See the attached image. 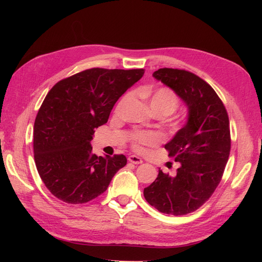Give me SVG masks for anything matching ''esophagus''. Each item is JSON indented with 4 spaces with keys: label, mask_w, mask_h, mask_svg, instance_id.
<instances>
[{
    "label": "esophagus",
    "mask_w": 262,
    "mask_h": 262,
    "mask_svg": "<svg viewBox=\"0 0 262 262\" xmlns=\"http://www.w3.org/2000/svg\"><path fill=\"white\" fill-rule=\"evenodd\" d=\"M128 161L130 163H132V164H136V165H139V164L143 163V161H142L139 156H136V155H130L128 157Z\"/></svg>",
    "instance_id": "34e87169"
}]
</instances>
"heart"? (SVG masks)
I'll return each mask as SVG.
<instances>
[{"mask_svg":"<svg viewBox=\"0 0 262 262\" xmlns=\"http://www.w3.org/2000/svg\"><path fill=\"white\" fill-rule=\"evenodd\" d=\"M138 93L141 97L146 99L149 107L152 108L156 115H161L163 117L169 116L173 114L180 106V99L178 95L170 90L169 87L162 86L157 89H152L149 86H142L138 90ZM132 98L131 93H125L123 96L119 99L116 105L115 112L119 114L128 104ZM172 126L178 128L179 124L173 122ZM132 147L137 150H142L144 146H153L158 143V138L154 133L150 132H136L131 136Z\"/></svg>","mask_w":262,"mask_h":262,"instance_id":"b5f03b06","label":"heart"}]
</instances>
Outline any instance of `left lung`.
Listing matches in <instances>:
<instances>
[{
  "label": "left lung",
  "mask_w": 262,
  "mask_h": 262,
  "mask_svg": "<svg viewBox=\"0 0 262 262\" xmlns=\"http://www.w3.org/2000/svg\"><path fill=\"white\" fill-rule=\"evenodd\" d=\"M153 76L186 102L189 118L165 145L168 156L180 165L176 175L160 169L143 193L145 200L160 212L186 215L210 199L223 176L231 152L228 115L215 91L194 73L163 68Z\"/></svg>",
  "instance_id": "obj_1"
}]
</instances>
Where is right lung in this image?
<instances>
[{
  "instance_id": "right-lung-1",
  "label": "right lung",
  "mask_w": 262,
  "mask_h": 262,
  "mask_svg": "<svg viewBox=\"0 0 262 262\" xmlns=\"http://www.w3.org/2000/svg\"><path fill=\"white\" fill-rule=\"evenodd\" d=\"M143 74L144 69L93 68L63 78L47 94L35 120L34 157L55 198L71 204L90 202L126 165L122 154H93L91 141L119 97Z\"/></svg>"
}]
</instances>
